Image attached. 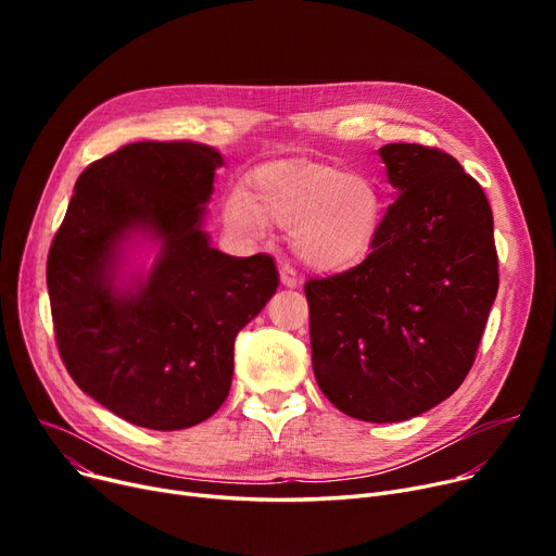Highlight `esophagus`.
<instances>
[{
    "label": "esophagus",
    "instance_id": "esophagus-1",
    "mask_svg": "<svg viewBox=\"0 0 556 556\" xmlns=\"http://www.w3.org/2000/svg\"><path fill=\"white\" fill-rule=\"evenodd\" d=\"M279 279H281V286H286V288H298L300 286L298 273L290 268V266H281L279 268Z\"/></svg>",
    "mask_w": 556,
    "mask_h": 556
}]
</instances>
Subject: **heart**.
<instances>
[{
	"label": "heart",
	"instance_id": "b5f03b06",
	"mask_svg": "<svg viewBox=\"0 0 556 556\" xmlns=\"http://www.w3.org/2000/svg\"><path fill=\"white\" fill-rule=\"evenodd\" d=\"M386 216V198L367 175L306 160H277L250 175L248 193L223 200L225 225L243 239H263L270 223L290 229V248L304 266L340 273L371 250Z\"/></svg>",
	"mask_w": 556,
	"mask_h": 556
}]
</instances>
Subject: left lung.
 I'll return each mask as SVG.
<instances>
[{
    "label": "left lung",
    "instance_id": "left-lung-1",
    "mask_svg": "<svg viewBox=\"0 0 556 556\" xmlns=\"http://www.w3.org/2000/svg\"><path fill=\"white\" fill-rule=\"evenodd\" d=\"M396 200L361 266L308 279L319 390L371 424L419 417L469 374L498 293L493 216L455 157L419 143L378 149Z\"/></svg>",
    "mask_w": 556,
    "mask_h": 556
}]
</instances>
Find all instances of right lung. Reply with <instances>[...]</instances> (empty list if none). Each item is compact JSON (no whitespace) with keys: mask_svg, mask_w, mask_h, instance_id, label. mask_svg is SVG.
<instances>
[{"mask_svg":"<svg viewBox=\"0 0 556 556\" xmlns=\"http://www.w3.org/2000/svg\"><path fill=\"white\" fill-rule=\"evenodd\" d=\"M223 166L191 141H137L87 166L47 258L55 342L74 383L151 430L210 419L229 394L233 338L277 293L268 254L212 248L204 214ZM153 242L149 271L129 252Z\"/></svg>","mask_w":556,"mask_h":556,"instance_id":"add662e5","label":"right lung"}]
</instances>
